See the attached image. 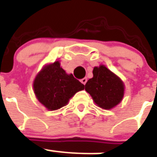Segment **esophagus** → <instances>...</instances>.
<instances>
[{
	"instance_id": "34e87169",
	"label": "esophagus",
	"mask_w": 157,
	"mask_h": 157,
	"mask_svg": "<svg viewBox=\"0 0 157 157\" xmlns=\"http://www.w3.org/2000/svg\"><path fill=\"white\" fill-rule=\"evenodd\" d=\"M86 82H87V78H82L81 79V82L82 84H84V85L86 83Z\"/></svg>"
}]
</instances>
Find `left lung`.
Wrapping results in <instances>:
<instances>
[{"instance_id":"obj_1","label":"left lung","mask_w":157,"mask_h":157,"mask_svg":"<svg viewBox=\"0 0 157 157\" xmlns=\"http://www.w3.org/2000/svg\"><path fill=\"white\" fill-rule=\"evenodd\" d=\"M85 90L99 107L111 109L122 100L124 86L115 74L104 66H100L94 68L93 78L86 82Z\"/></svg>"}]
</instances>
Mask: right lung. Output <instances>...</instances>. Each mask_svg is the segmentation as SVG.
<instances>
[{"mask_svg": "<svg viewBox=\"0 0 157 157\" xmlns=\"http://www.w3.org/2000/svg\"><path fill=\"white\" fill-rule=\"evenodd\" d=\"M83 89V84L73 75H67L58 61L44 67L33 82L37 99L49 110L63 107L74 94Z\"/></svg>", "mask_w": 157, "mask_h": 157, "instance_id": "right-lung-1", "label": "right lung"}]
</instances>
